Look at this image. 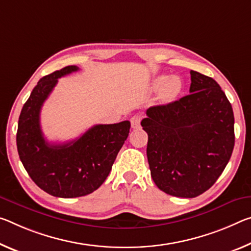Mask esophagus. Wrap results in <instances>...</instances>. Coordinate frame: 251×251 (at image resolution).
<instances>
[{
  "mask_svg": "<svg viewBox=\"0 0 251 251\" xmlns=\"http://www.w3.org/2000/svg\"><path fill=\"white\" fill-rule=\"evenodd\" d=\"M142 116L141 115H135L132 118H130V125H132L133 128L137 129L141 127V122H142Z\"/></svg>",
  "mask_w": 251,
  "mask_h": 251,
  "instance_id": "34e87169",
  "label": "esophagus"
}]
</instances>
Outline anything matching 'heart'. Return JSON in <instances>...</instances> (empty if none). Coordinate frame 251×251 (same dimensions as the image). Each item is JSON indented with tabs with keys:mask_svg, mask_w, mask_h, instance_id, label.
Returning a JSON list of instances; mask_svg holds the SVG:
<instances>
[{
	"mask_svg": "<svg viewBox=\"0 0 251 251\" xmlns=\"http://www.w3.org/2000/svg\"><path fill=\"white\" fill-rule=\"evenodd\" d=\"M153 88L155 90L163 89V97L165 99H173L181 91L182 83L177 77L160 75L153 81Z\"/></svg>",
	"mask_w": 251,
	"mask_h": 251,
	"instance_id": "1",
	"label": "heart"
}]
</instances>
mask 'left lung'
<instances>
[{
    "label": "left lung",
    "instance_id": "obj_1",
    "mask_svg": "<svg viewBox=\"0 0 251 251\" xmlns=\"http://www.w3.org/2000/svg\"><path fill=\"white\" fill-rule=\"evenodd\" d=\"M190 95L146 110L151 176L163 192L196 198L224 172L234 146L231 104L214 79L190 71Z\"/></svg>",
    "mask_w": 251,
    "mask_h": 251
}]
</instances>
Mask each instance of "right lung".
Listing matches in <instances>:
<instances>
[{
  "label": "right lung",
  "instance_id": "add662e5",
  "mask_svg": "<svg viewBox=\"0 0 251 251\" xmlns=\"http://www.w3.org/2000/svg\"><path fill=\"white\" fill-rule=\"evenodd\" d=\"M79 70L68 66L45 75L34 87L19 117L20 160L40 189L58 198L90 194L100 186L128 136L130 123L95 125L77 140L50 144L43 136L40 111L58 79Z\"/></svg>",
  "mask_w": 251,
  "mask_h": 251
}]
</instances>
